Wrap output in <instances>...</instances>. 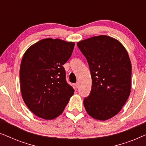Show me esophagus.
<instances>
[{"instance_id": "esophagus-1", "label": "esophagus", "mask_w": 146, "mask_h": 146, "mask_svg": "<svg viewBox=\"0 0 146 146\" xmlns=\"http://www.w3.org/2000/svg\"><path fill=\"white\" fill-rule=\"evenodd\" d=\"M75 87L76 88H78L79 87V82H76L75 84Z\"/></svg>"}]
</instances>
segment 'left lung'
Wrapping results in <instances>:
<instances>
[{"label": "left lung", "instance_id": "1", "mask_svg": "<svg viewBox=\"0 0 146 146\" xmlns=\"http://www.w3.org/2000/svg\"><path fill=\"white\" fill-rule=\"evenodd\" d=\"M78 47L86 58L92 90L84 100L93 118L106 120L119 113L131 92V64L124 46L113 38L100 35L80 41Z\"/></svg>", "mask_w": 146, "mask_h": 146}]
</instances>
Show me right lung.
<instances>
[{"label":"right lung","instance_id":"obj_1","mask_svg":"<svg viewBox=\"0 0 146 146\" xmlns=\"http://www.w3.org/2000/svg\"><path fill=\"white\" fill-rule=\"evenodd\" d=\"M74 47L72 42L48 38L34 44L24 54L20 67L22 96L38 117L52 119L59 116L74 94L63 67Z\"/></svg>","mask_w":146,"mask_h":146}]
</instances>
